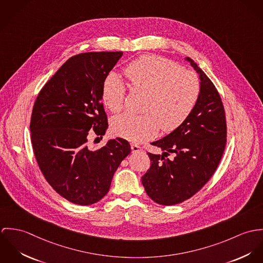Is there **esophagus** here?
Listing matches in <instances>:
<instances>
[{
	"label": "esophagus",
	"instance_id": "34e87169",
	"mask_svg": "<svg viewBox=\"0 0 263 263\" xmlns=\"http://www.w3.org/2000/svg\"><path fill=\"white\" fill-rule=\"evenodd\" d=\"M131 149H132L133 153H138V152H143L144 151V149L142 147L136 145V144H132L131 145Z\"/></svg>",
	"mask_w": 263,
	"mask_h": 263
}]
</instances>
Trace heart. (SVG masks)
Masks as SVG:
<instances>
[{
	"mask_svg": "<svg viewBox=\"0 0 263 263\" xmlns=\"http://www.w3.org/2000/svg\"><path fill=\"white\" fill-rule=\"evenodd\" d=\"M125 74L133 90L144 91L140 115L125 113L112 121L115 135L134 143L149 140L160 128L172 132L180 127L194 111L201 92L198 76L173 60L157 55H143L125 67ZM125 83L115 73L103 82L102 100L112 112L125 105Z\"/></svg>",
	"mask_w": 263,
	"mask_h": 263,
	"instance_id": "obj_1",
	"label": "heart"
}]
</instances>
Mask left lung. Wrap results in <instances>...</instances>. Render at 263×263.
<instances>
[{
	"label": "left lung",
	"mask_w": 263,
	"mask_h": 263,
	"mask_svg": "<svg viewBox=\"0 0 263 263\" xmlns=\"http://www.w3.org/2000/svg\"><path fill=\"white\" fill-rule=\"evenodd\" d=\"M186 59L200 74L198 103L180 127L151 143L163 153H147L151 166L141 178L149 198L163 205L179 204L196 195L216 172L227 143L221 97L198 64ZM171 154L173 160L168 158Z\"/></svg>",
	"instance_id": "left-lung-1"
}]
</instances>
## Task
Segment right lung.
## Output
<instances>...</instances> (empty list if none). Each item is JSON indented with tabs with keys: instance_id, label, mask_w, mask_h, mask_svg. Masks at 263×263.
I'll use <instances>...</instances> for the list:
<instances>
[{
	"instance_id": "obj_1",
	"label": "right lung",
	"mask_w": 263,
	"mask_h": 263,
	"mask_svg": "<svg viewBox=\"0 0 263 263\" xmlns=\"http://www.w3.org/2000/svg\"><path fill=\"white\" fill-rule=\"evenodd\" d=\"M122 54L102 51L71 57L34 103L30 131L36 161L47 182L70 203L88 205L103 199L131 152L122 138L96 151L88 146L90 134L102 138L109 126L102 86Z\"/></svg>"
}]
</instances>
